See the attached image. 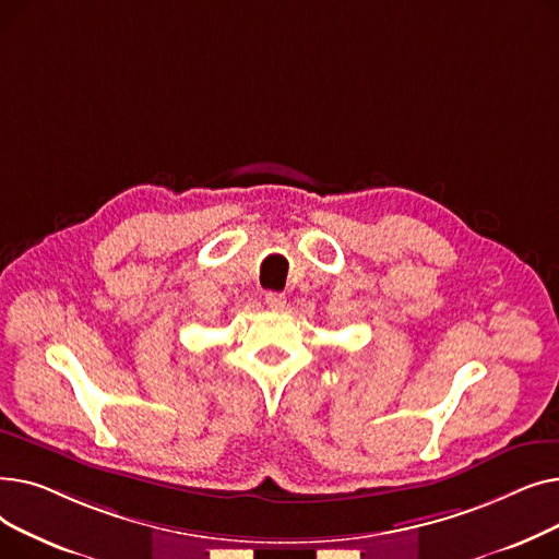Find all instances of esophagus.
<instances>
[{
  "label": "esophagus",
  "instance_id": "esophagus-1",
  "mask_svg": "<svg viewBox=\"0 0 559 559\" xmlns=\"http://www.w3.org/2000/svg\"><path fill=\"white\" fill-rule=\"evenodd\" d=\"M264 304H267L270 310H283L285 308V295H281V292H267L264 295Z\"/></svg>",
  "mask_w": 559,
  "mask_h": 559
}]
</instances>
